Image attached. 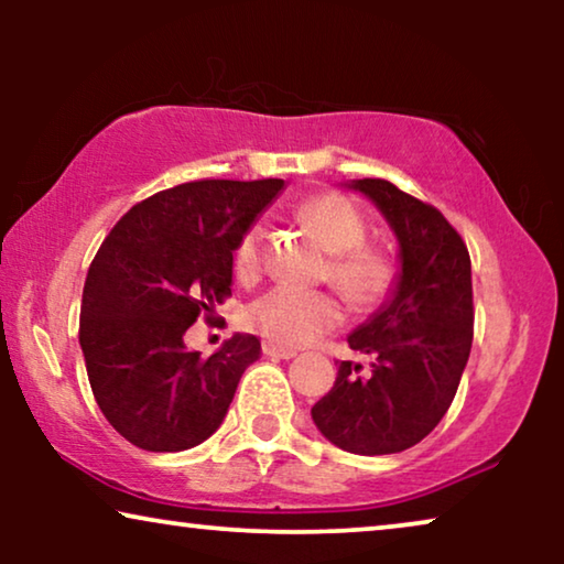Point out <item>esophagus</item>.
<instances>
[{
  "mask_svg": "<svg viewBox=\"0 0 564 564\" xmlns=\"http://www.w3.org/2000/svg\"><path fill=\"white\" fill-rule=\"evenodd\" d=\"M261 351H264L267 357H272V359H292L297 354L295 349H284V346H276L272 341L261 344Z\"/></svg>",
  "mask_w": 564,
  "mask_h": 564,
  "instance_id": "obj_1",
  "label": "esophagus"
}]
</instances>
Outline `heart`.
Returning <instances> with one entry per match:
<instances>
[{
  "label": "heart",
  "mask_w": 564,
  "mask_h": 564,
  "mask_svg": "<svg viewBox=\"0 0 564 564\" xmlns=\"http://www.w3.org/2000/svg\"><path fill=\"white\" fill-rule=\"evenodd\" d=\"M300 220L330 251L326 280L354 307H369L388 295L395 282V261L380 246L367 243L369 226L359 207L338 192H321L297 207ZM267 228L253 220L234 246V274L241 282L259 280L264 264ZM341 323V305L318 290L274 288L246 307V326L276 346L311 344Z\"/></svg>",
  "instance_id": "heart-1"
}]
</instances>
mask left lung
Here are the masks:
<instances>
[{
	"label": "left lung",
	"instance_id": "8db88e82",
	"mask_svg": "<svg viewBox=\"0 0 564 564\" xmlns=\"http://www.w3.org/2000/svg\"><path fill=\"white\" fill-rule=\"evenodd\" d=\"M400 241L392 297L349 336L369 367L341 361L313 421L338 449L395 454L438 426L473 349V264L467 243L434 205L388 180H357Z\"/></svg>",
	"mask_w": 564,
	"mask_h": 564
}]
</instances>
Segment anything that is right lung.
I'll return each instance as SVG.
<instances>
[{"instance_id":"obj_1","label":"right lung","mask_w":564,"mask_h":564,"mask_svg":"<svg viewBox=\"0 0 564 564\" xmlns=\"http://www.w3.org/2000/svg\"><path fill=\"white\" fill-rule=\"evenodd\" d=\"M282 184H176L130 207L99 246L84 282L79 344L99 411L138 449L203 444L259 359L251 334L210 357L184 349V334L230 297L238 236Z\"/></svg>"}]
</instances>
